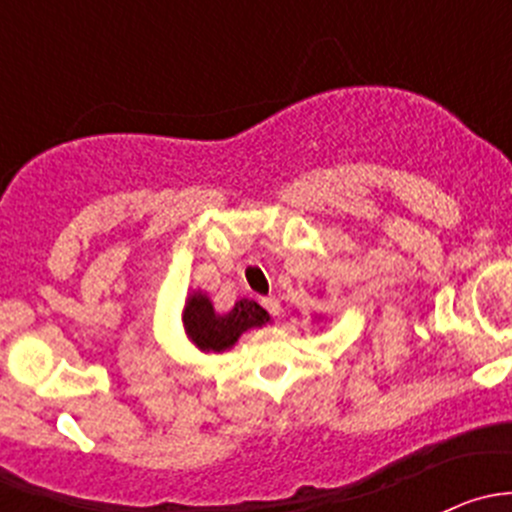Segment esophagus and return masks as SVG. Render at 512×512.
<instances>
[{
  "label": "esophagus",
  "instance_id": "34e87169",
  "mask_svg": "<svg viewBox=\"0 0 512 512\" xmlns=\"http://www.w3.org/2000/svg\"><path fill=\"white\" fill-rule=\"evenodd\" d=\"M262 307H265L272 317H280V299L277 297H265L262 299Z\"/></svg>",
  "mask_w": 512,
  "mask_h": 512
}]
</instances>
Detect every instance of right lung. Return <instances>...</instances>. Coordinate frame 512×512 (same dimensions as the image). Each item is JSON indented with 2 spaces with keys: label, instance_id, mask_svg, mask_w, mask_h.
Wrapping results in <instances>:
<instances>
[{
  "label": "right lung",
  "instance_id": "1",
  "mask_svg": "<svg viewBox=\"0 0 512 512\" xmlns=\"http://www.w3.org/2000/svg\"><path fill=\"white\" fill-rule=\"evenodd\" d=\"M270 322V314L252 299H240L227 314H215L213 302L205 294H193L185 304L183 324L190 342L203 352H225L242 332Z\"/></svg>",
  "mask_w": 512,
  "mask_h": 512
}]
</instances>
